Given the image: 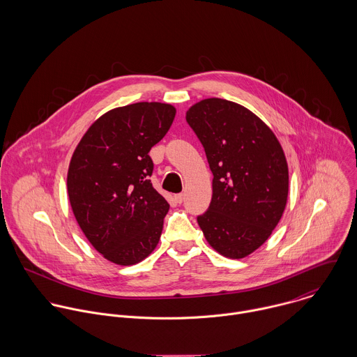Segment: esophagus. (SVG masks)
I'll return each instance as SVG.
<instances>
[{"instance_id":"1","label":"esophagus","mask_w":357,"mask_h":357,"mask_svg":"<svg viewBox=\"0 0 357 357\" xmlns=\"http://www.w3.org/2000/svg\"><path fill=\"white\" fill-rule=\"evenodd\" d=\"M174 201H176L177 204H183V201H184V195H183V194H177V195H174Z\"/></svg>"}]
</instances>
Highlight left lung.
<instances>
[{"label":"left lung","instance_id":"obj_1","mask_svg":"<svg viewBox=\"0 0 357 357\" xmlns=\"http://www.w3.org/2000/svg\"><path fill=\"white\" fill-rule=\"evenodd\" d=\"M213 173V197L198 224L208 245L243 258L272 234L284 211L289 167L273 132L252 111L224 99H204L185 115Z\"/></svg>","mask_w":357,"mask_h":357}]
</instances>
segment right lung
<instances>
[{"label":"right lung","instance_id":"obj_1","mask_svg":"<svg viewBox=\"0 0 357 357\" xmlns=\"http://www.w3.org/2000/svg\"><path fill=\"white\" fill-rule=\"evenodd\" d=\"M176 108L135 102L102 115L73 153L67 190L82 232L104 258L133 265L156 248L169 204L150 180V150L170 129Z\"/></svg>","mask_w":357,"mask_h":357}]
</instances>
